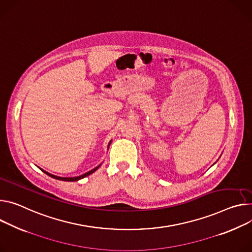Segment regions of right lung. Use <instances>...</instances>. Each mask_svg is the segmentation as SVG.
Returning a JSON list of instances; mask_svg holds the SVG:
<instances>
[{
    "instance_id": "right-lung-1",
    "label": "right lung",
    "mask_w": 252,
    "mask_h": 252,
    "mask_svg": "<svg viewBox=\"0 0 252 252\" xmlns=\"http://www.w3.org/2000/svg\"><path fill=\"white\" fill-rule=\"evenodd\" d=\"M110 143H111V141H110ZM110 143L108 144V147H109V145H110ZM100 167V165L99 166H97L96 168H94V169H93L91 171H89V172H87V173H85V174H83V175H81V176H77V177H58V176H55V175H52V174H50V173H48V172H46V171H44V170H42L45 174L46 175H48V176H50L51 178H54V179H57V180H60V181H66V182H74V181H78V180H80V179H82V178H85V177H87V176H89L90 174H93L94 172H95L98 168Z\"/></svg>"
}]
</instances>
